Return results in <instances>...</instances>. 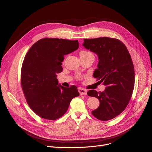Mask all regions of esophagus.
<instances>
[{"label": "esophagus", "instance_id": "esophagus-1", "mask_svg": "<svg viewBox=\"0 0 152 152\" xmlns=\"http://www.w3.org/2000/svg\"><path fill=\"white\" fill-rule=\"evenodd\" d=\"M78 91L80 94V95H86L87 94V91L82 87H79L78 88Z\"/></svg>", "mask_w": 152, "mask_h": 152}]
</instances>
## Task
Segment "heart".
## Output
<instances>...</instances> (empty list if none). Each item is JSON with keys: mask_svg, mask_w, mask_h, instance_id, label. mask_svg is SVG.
I'll return each instance as SVG.
<instances>
[{"mask_svg": "<svg viewBox=\"0 0 152 152\" xmlns=\"http://www.w3.org/2000/svg\"><path fill=\"white\" fill-rule=\"evenodd\" d=\"M79 56L80 58H91L93 61L95 59L94 54L90 50H83L79 52Z\"/></svg>", "mask_w": 152, "mask_h": 152, "instance_id": "1", "label": "heart"}]
</instances>
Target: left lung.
<instances>
[{
	"instance_id": "left-lung-1",
	"label": "left lung",
	"mask_w": 152,
	"mask_h": 152,
	"mask_svg": "<svg viewBox=\"0 0 152 152\" xmlns=\"http://www.w3.org/2000/svg\"><path fill=\"white\" fill-rule=\"evenodd\" d=\"M83 45L97 55L98 68L93 76L106 86L103 92H87L100 101L99 107L92 114L100 120H110L123 112L132 96L135 74L131 55L126 45L115 38L85 39Z\"/></svg>"
}]
</instances>
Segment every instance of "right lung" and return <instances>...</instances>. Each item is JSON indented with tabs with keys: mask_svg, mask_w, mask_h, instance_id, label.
Segmentation results:
<instances>
[{
	"mask_svg": "<svg viewBox=\"0 0 152 152\" xmlns=\"http://www.w3.org/2000/svg\"><path fill=\"white\" fill-rule=\"evenodd\" d=\"M76 41L44 38L34 44L23 60L21 71L22 89L29 107L39 116L55 120L65 114L77 87L58 85L57 74L62 71L64 55L77 50Z\"/></svg>",
	"mask_w": 152,
	"mask_h": 152,
	"instance_id": "right-lung-1",
	"label": "right lung"
}]
</instances>
